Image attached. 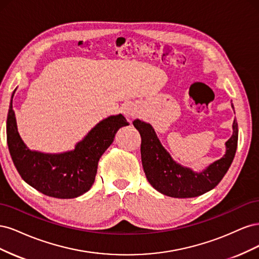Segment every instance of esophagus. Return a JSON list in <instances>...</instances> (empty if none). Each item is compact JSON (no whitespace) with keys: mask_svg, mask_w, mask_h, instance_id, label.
Returning <instances> with one entry per match:
<instances>
[{"mask_svg":"<svg viewBox=\"0 0 259 259\" xmlns=\"http://www.w3.org/2000/svg\"><path fill=\"white\" fill-rule=\"evenodd\" d=\"M123 113L124 115H126L127 117H133L136 114V110H135V107L133 105H126L123 108Z\"/></svg>","mask_w":259,"mask_h":259,"instance_id":"obj_1","label":"esophagus"}]
</instances>
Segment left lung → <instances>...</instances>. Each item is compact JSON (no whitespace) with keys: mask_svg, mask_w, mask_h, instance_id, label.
Masks as SVG:
<instances>
[{"mask_svg":"<svg viewBox=\"0 0 259 259\" xmlns=\"http://www.w3.org/2000/svg\"><path fill=\"white\" fill-rule=\"evenodd\" d=\"M233 108V105H231ZM142 137L140 153L148 182L155 190L171 198H194L215 188L229 169L238 146V123L233 121L232 136L226 143V153L204 170L193 171L176 163L164 149L149 123L133 122Z\"/></svg>","mask_w":259,"mask_h":259,"instance_id":"8db88e82","label":"left lung"}]
</instances>
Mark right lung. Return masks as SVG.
<instances>
[{
  "label": "right lung",
  "instance_id": "right-lung-1",
  "mask_svg": "<svg viewBox=\"0 0 259 259\" xmlns=\"http://www.w3.org/2000/svg\"><path fill=\"white\" fill-rule=\"evenodd\" d=\"M16 91V90H15ZM6 121L7 145L19 175L37 191L57 199H73L88 192L95 182L100 156L112 143L117 130L128 122L122 114L111 115L93 127L74 150L50 154L31 151L21 140L13 110Z\"/></svg>",
  "mask_w": 259,
  "mask_h": 259
}]
</instances>
